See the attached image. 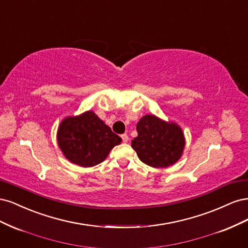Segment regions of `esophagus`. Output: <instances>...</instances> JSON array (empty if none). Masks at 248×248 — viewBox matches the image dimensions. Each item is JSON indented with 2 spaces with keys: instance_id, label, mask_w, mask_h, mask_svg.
I'll use <instances>...</instances> for the list:
<instances>
[{
  "instance_id": "1",
  "label": "esophagus",
  "mask_w": 248,
  "mask_h": 248,
  "mask_svg": "<svg viewBox=\"0 0 248 248\" xmlns=\"http://www.w3.org/2000/svg\"><path fill=\"white\" fill-rule=\"evenodd\" d=\"M121 138H122V140H123V142H127L129 140V138H128V136H127L126 133H124V134H122L121 136Z\"/></svg>"
}]
</instances>
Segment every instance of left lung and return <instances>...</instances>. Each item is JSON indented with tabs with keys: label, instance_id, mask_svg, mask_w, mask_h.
Wrapping results in <instances>:
<instances>
[{
	"label": "left lung",
	"instance_id": "1",
	"mask_svg": "<svg viewBox=\"0 0 248 248\" xmlns=\"http://www.w3.org/2000/svg\"><path fill=\"white\" fill-rule=\"evenodd\" d=\"M138 137L131 147L140 161L152 168H168L182 156L185 139L176 123L166 122L154 115L142 117L138 125Z\"/></svg>",
	"mask_w": 248,
	"mask_h": 248
}]
</instances>
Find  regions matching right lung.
Instances as JSON below:
<instances>
[{
  "mask_svg": "<svg viewBox=\"0 0 248 248\" xmlns=\"http://www.w3.org/2000/svg\"><path fill=\"white\" fill-rule=\"evenodd\" d=\"M57 137L66 158L84 168L102 162L110 150L122 141L92 110L65 118L59 126Z\"/></svg>",
  "mask_w": 248,
  "mask_h": 248,
  "instance_id": "obj_1",
  "label": "right lung"
}]
</instances>
